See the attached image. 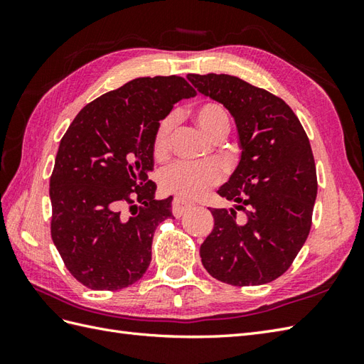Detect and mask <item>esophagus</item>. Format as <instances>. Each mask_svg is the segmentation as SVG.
<instances>
[{
  "label": "esophagus",
  "instance_id": "esophagus-1",
  "mask_svg": "<svg viewBox=\"0 0 364 364\" xmlns=\"http://www.w3.org/2000/svg\"><path fill=\"white\" fill-rule=\"evenodd\" d=\"M189 208H191V205L184 203V202H181V200H178V198H175L173 202H172V213H173L175 218H181V215L186 213Z\"/></svg>",
  "mask_w": 364,
  "mask_h": 364
}]
</instances>
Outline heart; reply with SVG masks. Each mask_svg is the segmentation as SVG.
Returning a JSON list of instances; mask_svg holds the SVG:
<instances>
[{
	"instance_id": "b5f03b06",
	"label": "heart",
	"mask_w": 364,
	"mask_h": 364,
	"mask_svg": "<svg viewBox=\"0 0 364 364\" xmlns=\"http://www.w3.org/2000/svg\"><path fill=\"white\" fill-rule=\"evenodd\" d=\"M196 122L203 133L214 139L230 128V120L225 109L218 103H205L196 109ZM176 123V114L166 115L158 123L153 137V150L156 154L164 153L170 134ZM161 189L180 200H194L215 186L220 181V172L214 164H186V162H173L159 172Z\"/></svg>"
}]
</instances>
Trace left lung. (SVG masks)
Here are the masks:
<instances>
[{
	"mask_svg": "<svg viewBox=\"0 0 364 364\" xmlns=\"http://www.w3.org/2000/svg\"><path fill=\"white\" fill-rule=\"evenodd\" d=\"M200 94L223 105L235 119L239 162L218 194L247 206L213 208L214 228L200 257L208 274L233 286H257L284 274L311 228L318 194L310 141L282 98L231 75H188Z\"/></svg>",
	"mask_w": 364,
	"mask_h": 364,
	"instance_id": "1",
	"label": "left lung"
}]
</instances>
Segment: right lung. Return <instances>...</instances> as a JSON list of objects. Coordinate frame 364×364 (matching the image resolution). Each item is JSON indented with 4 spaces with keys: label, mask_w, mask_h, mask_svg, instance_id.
I'll return each instance as SVG.
<instances>
[{
    "label": "right lung",
    "mask_w": 364,
    "mask_h": 364,
    "mask_svg": "<svg viewBox=\"0 0 364 364\" xmlns=\"http://www.w3.org/2000/svg\"><path fill=\"white\" fill-rule=\"evenodd\" d=\"M194 95L181 76L136 78L84 106L68 127L50 178L51 237L87 288L123 289L149 269L154 230L172 218V197L154 200L149 180L154 131Z\"/></svg>",
    "instance_id": "1"
}]
</instances>
